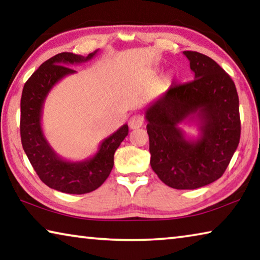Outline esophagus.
<instances>
[{"mask_svg": "<svg viewBox=\"0 0 260 260\" xmlns=\"http://www.w3.org/2000/svg\"><path fill=\"white\" fill-rule=\"evenodd\" d=\"M143 125V118L140 114H134L129 119V127L132 129H138Z\"/></svg>", "mask_w": 260, "mask_h": 260, "instance_id": "esophagus-1", "label": "esophagus"}]
</instances>
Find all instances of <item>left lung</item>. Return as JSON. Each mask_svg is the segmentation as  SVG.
I'll return each instance as SVG.
<instances>
[{
  "mask_svg": "<svg viewBox=\"0 0 260 260\" xmlns=\"http://www.w3.org/2000/svg\"><path fill=\"white\" fill-rule=\"evenodd\" d=\"M195 78L171 86L146 109L150 165L171 188L196 189L218 180L240 142L239 96L232 78L197 51H183ZM195 121L201 133L188 139L178 125Z\"/></svg>",
  "mask_w": 260,
  "mask_h": 260,
  "instance_id": "8db88e82",
  "label": "left lung"
}]
</instances>
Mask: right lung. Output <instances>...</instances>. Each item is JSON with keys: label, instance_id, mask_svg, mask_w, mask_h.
Instances as JSON below:
<instances>
[{"label": "right lung", "instance_id": "1", "mask_svg": "<svg viewBox=\"0 0 260 260\" xmlns=\"http://www.w3.org/2000/svg\"><path fill=\"white\" fill-rule=\"evenodd\" d=\"M96 52L87 57L72 52L51 57L29 77L21 94L20 138L24 151L41 181L61 192L81 195L98 189L109 177L114 152L128 134V126L122 125L102 141L93 157L81 161H69L59 157L43 134L41 118L47 95L64 77L76 73L70 65L90 60Z\"/></svg>", "mask_w": 260, "mask_h": 260}]
</instances>
